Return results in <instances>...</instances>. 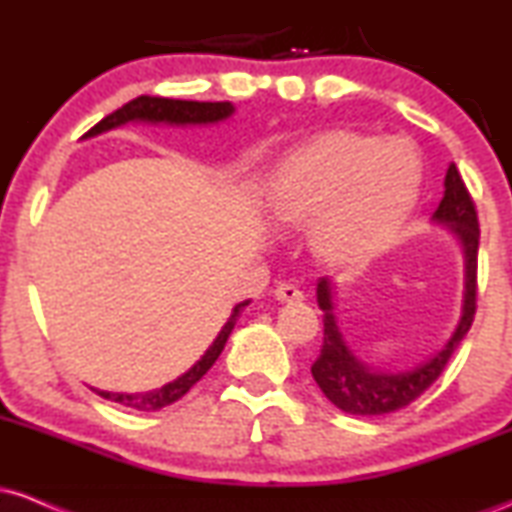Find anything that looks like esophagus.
Listing matches in <instances>:
<instances>
[{"label":"esophagus","instance_id":"obj_1","mask_svg":"<svg viewBox=\"0 0 512 512\" xmlns=\"http://www.w3.org/2000/svg\"><path fill=\"white\" fill-rule=\"evenodd\" d=\"M274 298H276V301H281V303H301L303 301V291L298 289V286H293V284H281V286H276Z\"/></svg>","mask_w":512,"mask_h":512}]
</instances>
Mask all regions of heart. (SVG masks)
I'll list each match as a JSON object with an SVG mask.
<instances>
[{"mask_svg": "<svg viewBox=\"0 0 512 512\" xmlns=\"http://www.w3.org/2000/svg\"><path fill=\"white\" fill-rule=\"evenodd\" d=\"M424 175L409 139L330 129L281 158L264 209L279 231H308L317 262L346 272L395 243L419 204Z\"/></svg>", "mask_w": 512, "mask_h": 512, "instance_id": "heart-1", "label": "heart"}]
</instances>
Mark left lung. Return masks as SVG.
Here are the masks:
<instances>
[{"instance_id": "left-lung-1", "label": "left lung", "mask_w": 512, "mask_h": 512, "mask_svg": "<svg viewBox=\"0 0 512 512\" xmlns=\"http://www.w3.org/2000/svg\"><path fill=\"white\" fill-rule=\"evenodd\" d=\"M433 223L445 226L457 238L464 257V293H462V315L457 320L455 332L440 349L431 356L416 363L414 368L380 370L361 361L349 344L344 342V334L339 332L337 315H334L332 301V281L322 276L317 281V305L325 315V337L317 361L310 368L315 383L325 392L334 407L354 416H383L397 411L414 402L436 383V378L448 366L450 356L460 346L464 334L469 332L477 313V252H479V221L472 197L462 175L457 173L455 163H450L445 173V192L438 209L431 216Z\"/></svg>"}]
</instances>
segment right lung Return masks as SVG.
Wrapping results in <instances>:
<instances>
[{"instance_id": "1", "label": "right lung", "mask_w": 512, "mask_h": 512, "mask_svg": "<svg viewBox=\"0 0 512 512\" xmlns=\"http://www.w3.org/2000/svg\"><path fill=\"white\" fill-rule=\"evenodd\" d=\"M236 108L231 103H199V101H173V98H158V96H139L134 101H129L127 105H122L120 110L110 113L108 117H103L96 127H91L84 134V139L88 137H98V134L110 132V129H117L127 122H151V125H214V122H223L228 120ZM245 305H250V301L238 303L233 308L231 317L226 320V325L221 327V332L216 334V339L211 342V346L204 351V356L192 366L187 373H182L180 378H175L173 383L158 387V390H149V392H105V390H96L103 399H110V402L122 404V407L137 409V411H158L168 404L178 402L180 397H185L190 392L192 385H197L202 380V375L214 366L216 358L221 356L223 346H226L228 337H231L233 327H236L240 313L245 310Z\"/></svg>"}]
</instances>
